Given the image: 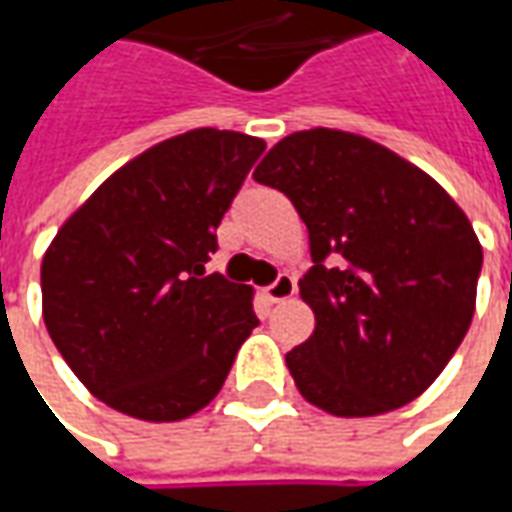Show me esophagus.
Listing matches in <instances>:
<instances>
[{
    "label": "esophagus",
    "mask_w": 512,
    "mask_h": 512,
    "mask_svg": "<svg viewBox=\"0 0 512 512\" xmlns=\"http://www.w3.org/2000/svg\"><path fill=\"white\" fill-rule=\"evenodd\" d=\"M262 293H265V299L270 302V305L285 302V299H290V296L296 293V279H293L290 273H279V276H276V279H273Z\"/></svg>",
    "instance_id": "34e87169"
}]
</instances>
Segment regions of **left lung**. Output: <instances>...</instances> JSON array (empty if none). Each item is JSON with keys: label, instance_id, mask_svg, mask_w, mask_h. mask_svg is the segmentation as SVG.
<instances>
[{"label": "left lung", "instance_id": "1", "mask_svg": "<svg viewBox=\"0 0 512 512\" xmlns=\"http://www.w3.org/2000/svg\"><path fill=\"white\" fill-rule=\"evenodd\" d=\"M253 179L310 236L299 290L316 330L285 356L299 393L344 419L422 396L476 310L482 245L462 207L393 150L330 128L285 136Z\"/></svg>", "mask_w": 512, "mask_h": 512}]
</instances>
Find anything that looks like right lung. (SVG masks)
Wrapping results in <instances>:
<instances>
[{"mask_svg": "<svg viewBox=\"0 0 512 512\" xmlns=\"http://www.w3.org/2000/svg\"><path fill=\"white\" fill-rule=\"evenodd\" d=\"M265 142L199 128L145 150L79 207L42 259V313L96 399L142 422L213 402L259 325L250 287L205 273Z\"/></svg>", "mask_w": 512, "mask_h": 512, "instance_id": "obj_1", "label": "right lung"}]
</instances>
